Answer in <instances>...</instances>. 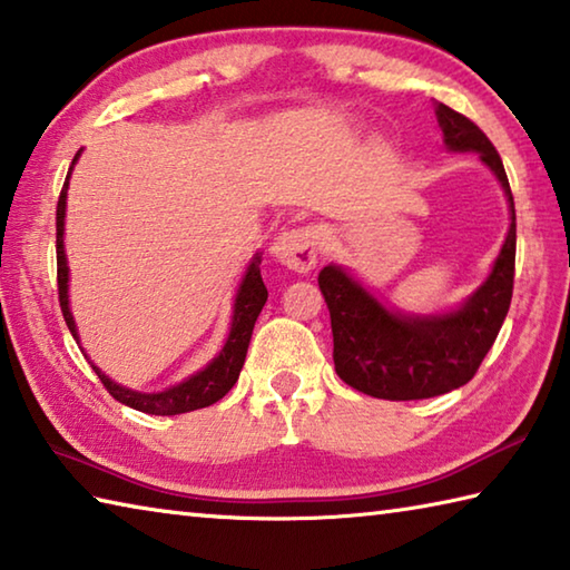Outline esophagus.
Returning <instances> with one entry per match:
<instances>
[{
  "mask_svg": "<svg viewBox=\"0 0 570 570\" xmlns=\"http://www.w3.org/2000/svg\"><path fill=\"white\" fill-rule=\"evenodd\" d=\"M318 252H321V232L314 229V226H302V229L278 234L272 246V254L276 262L298 274L312 272V268L318 264Z\"/></svg>",
  "mask_w": 570,
  "mask_h": 570,
  "instance_id": "obj_1",
  "label": "esophagus"
}]
</instances>
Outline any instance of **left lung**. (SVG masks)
<instances>
[{
	"label": "left lung",
	"mask_w": 570,
	"mask_h": 570,
	"mask_svg": "<svg viewBox=\"0 0 570 570\" xmlns=\"http://www.w3.org/2000/svg\"><path fill=\"white\" fill-rule=\"evenodd\" d=\"M436 119L449 151L479 154L499 179L509 202V234L485 282L451 312H399L341 264L321 268L318 286L331 314L336 374L351 389L374 399H431L469 384L511 306L515 209L503 161L489 137L463 114L436 101Z\"/></svg>",
	"instance_id": "1"
}]
</instances>
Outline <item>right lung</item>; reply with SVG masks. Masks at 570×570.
Listing matches in <instances>:
<instances>
[{"instance_id":"right-lung-1","label":"right lung","mask_w":570,"mask_h":570,"mask_svg":"<svg viewBox=\"0 0 570 570\" xmlns=\"http://www.w3.org/2000/svg\"><path fill=\"white\" fill-rule=\"evenodd\" d=\"M81 157V149L77 151V157L71 159V167L67 171L65 186H61L59 194V204H57V284H59V306L61 314H65L67 326L75 336L77 344L79 341V331H77V321L75 314L69 308V264H67V252H65V219H67V189H69V177L75 164ZM262 252H256L254 258L246 266V272L239 282V288H236L234 296V306H232V326H229V336H226L224 346L219 354H216L209 364L204 368L196 371V374L186 376L179 384H174L164 391H137V389H127L117 384V381L109 379L105 371H101L95 361H91L85 348L81 354L87 356V361L95 368V374L99 376L101 384L111 393L114 399L124 406L137 409L141 413H151V416H177V413H186V411H196V409H206L216 403L219 399H224L226 393L232 391V386L236 384V379L242 374L244 358H246V348H249L252 341V331L258 314L268 298L266 286L262 282Z\"/></svg>"}]
</instances>
